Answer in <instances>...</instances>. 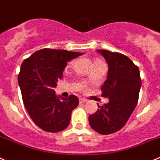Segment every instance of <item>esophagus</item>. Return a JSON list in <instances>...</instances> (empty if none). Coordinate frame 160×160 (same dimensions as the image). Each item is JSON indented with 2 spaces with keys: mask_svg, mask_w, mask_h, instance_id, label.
I'll return each instance as SVG.
<instances>
[{
  "mask_svg": "<svg viewBox=\"0 0 160 160\" xmlns=\"http://www.w3.org/2000/svg\"><path fill=\"white\" fill-rule=\"evenodd\" d=\"M79 101H80V103H86V102H87V100L85 98H80Z\"/></svg>",
  "mask_w": 160,
  "mask_h": 160,
  "instance_id": "34e87169",
  "label": "esophagus"
}]
</instances>
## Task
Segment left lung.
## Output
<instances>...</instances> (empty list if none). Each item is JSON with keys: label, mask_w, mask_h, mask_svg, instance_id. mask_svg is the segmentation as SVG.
Returning a JSON list of instances; mask_svg holds the SVG:
<instances>
[{"label": "left lung", "mask_w": 160, "mask_h": 160, "mask_svg": "<svg viewBox=\"0 0 160 160\" xmlns=\"http://www.w3.org/2000/svg\"><path fill=\"white\" fill-rule=\"evenodd\" d=\"M108 63L107 79L101 87L108 104L89 116L92 130L100 134H111L121 130L136 108L141 79L139 68L127 56L108 50H97Z\"/></svg>", "instance_id": "1"}]
</instances>
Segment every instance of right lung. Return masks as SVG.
I'll use <instances>...</instances> for the list:
<instances>
[{
    "label": "right lung",
    "instance_id": "right-lung-1",
    "mask_svg": "<svg viewBox=\"0 0 160 160\" xmlns=\"http://www.w3.org/2000/svg\"><path fill=\"white\" fill-rule=\"evenodd\" d=\"M83 53L43 48L25 59L18 75L23 104L33 122L42 130L57 133L66 129L71 112L78 105L76 96L55 94L67 63Z\"/></svg>",
    "mask_w": 160,
    "mask_h": 160
}]
</instances>
